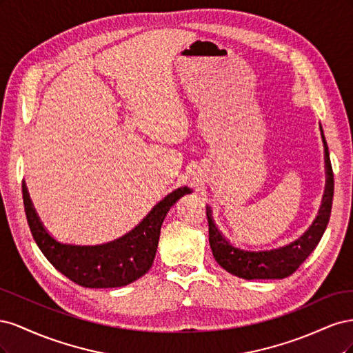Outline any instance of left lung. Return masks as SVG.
<instances>
[{"label": "left lung", "instance_id": "left-lung-1", "mask_svg": "<svg viewBox=\"0 0 353 353\" xmlns=\"http://www.w3.org/2000/svg\"><path fill=\"white\" fill-rule=\"evenodd\" d=\"M321 135L324 141L327 168V183L323 196V203L321 208H319L318 216L312 222V225L299 239L274 249L250 250L237 248V245L231 244L225 239V236L218 230L215 222L212 219V210L209 206H206V216L209 223V244L213 253V258H215V261L223 270L245 280L285 279V276L292 275L299 266L307 259V256L314 252L319 240H321L323 234L327 228V223L330 221L334 194L333 169H331L328 147L325 137L323 134V128Z\"/></svg>", "mask_w": 353, "mask_h": 353}]
</instances>
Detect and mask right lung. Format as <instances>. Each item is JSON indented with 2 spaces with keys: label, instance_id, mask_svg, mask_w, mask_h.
I'll return each mask as SVG.
<instances>
[{
  "label": "right lung",
  "instance_id": "right-lung-1",
  "mask_svg": "<svg viewBox=\"0 0 353 353\" xmlns=\"http://www.w3.org/2000/svg\"><path fill=\"white\" fill-rule=\"evenodd\" d=\"M23 205L32 237L57 271L82 287H122L143 276L154 261L160 228L174 203L188 187H179L147 213L137 227L122 237L101 244H74L52 237L41 222L23 181Z\"/></svg>",
  "mask_w": 353,
  "mask_h": 353
}]
</instances>
